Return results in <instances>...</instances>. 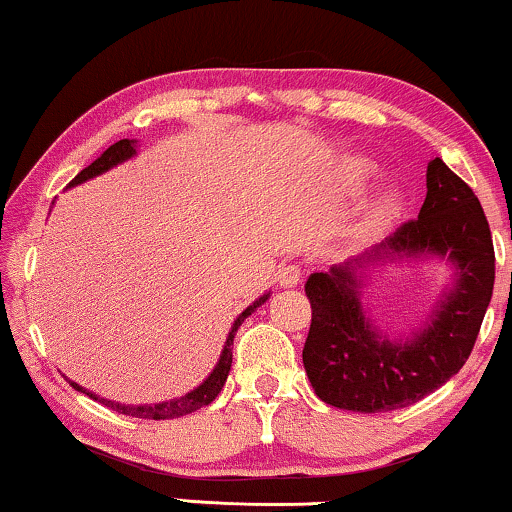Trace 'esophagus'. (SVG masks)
I'll list each match as a JSON object with an SVG mask.
<instances>
[{
  "label": "esophagus",
  "instance_id": "esophagus-1",
  "mask_svg": "<svg viewBox=\"0 0 512 512\" xmlns=\"http://www.w3.org/2000/svg\"><path fill=\"white\" fill-rule=\"evenodd\" d=\"M303 277V270H300L298 263H284L282 268L277 270V284L279 286H296Z\"/></svg>",
  "mask_w": 512,
  "mask_h": 512
}]
</instances>
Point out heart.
<instances>
[{
  "label": "heart",
  "mask_w": 512,
  "mask_h": 512,
  "mask_svg": "<svg viewBox=\"0 0 512 512\" xmlns=\"http://www.w3.org/2000/svg\"><path fill=\"white\" fill-rule=\"evenodd\" d=\"M373 172H375V167H370L368 163H352V165H349V181H352L354 186H359L361 181H366ZM391 207H394V195H384V198H380L373 207H370V212L366 214V221H363V226H366V228L377 226V223H380L384 216L389 214Z\"/></svg>",
  "instance_id": "heart-1"
}]
</instances>
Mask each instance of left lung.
<instances>
[{
	"mask_svg": "<svg viewBox=\"0 0 512 512\" xmlns=\"http://www.w3.org/2000/svg\"><path fill=\"white\" fill-rule=\"evenodd\" d=\"M422 255L450 260L455 284L422 332L394 343L377 334L362 312L355 268ZM492 289L494 244L480 200L443 160L433 158L417 219L366 254L307 279L312 324L303 363L314 394L352 412H387L422 401L471 356Z\"/></svg>",
	"mask_w": 512,
	"mask_h": 512,
	"instance_id": "left-lung-1",
	"label": "left lung"
}]
</instances>
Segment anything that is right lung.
<instances>
[{
    "label": "right lung",
    "mask_w": 512,
    "mask_h": 512,
    "mask_svg": "<svg viewBox=\"0 0 512 512\" xmlns=\"http://www.w3.org/2000/svg\"><path fill=\"white\" fill-rule=\"evenodd\" d=\"M137 153V146H135V139H121V142L111 144L107 151L102 153L100 158L93 160L86 170H81L76 177L69 181V186H76V184H83V181L93 179L97 177V174L107 172L111 170V167H116L118 163H123V160L132 158ZM270 298V293H265V296H261L256 300L254 305H249L247 310H244L240 317L235 319L233 328H230L228 333V340L226 345H223V352H221V359L219 363H216L212 373H209V377L205 382L200 384L198 389L188 391L186 396L181 398H172V401H165V403H153V405H123V403H114V401H107V398H100L97 394H93V391H86L83 387H79V384L72 382V387L76 391H81V394H86L93 398V401H100L102 405H107V408H111L114 412H121V415H128V417H137V419H174V417H184V415H191V412L205 408V405H209L214 401L216 396H219V391L223 389V384H226L228 380V373H230V363H233V338L237 333V328L242 326V321L249 317L251 312L256 310L258 305H263L265 300Z\"/></svg>",
    "instance_id": "right-lung-1"
}]
</instances>
